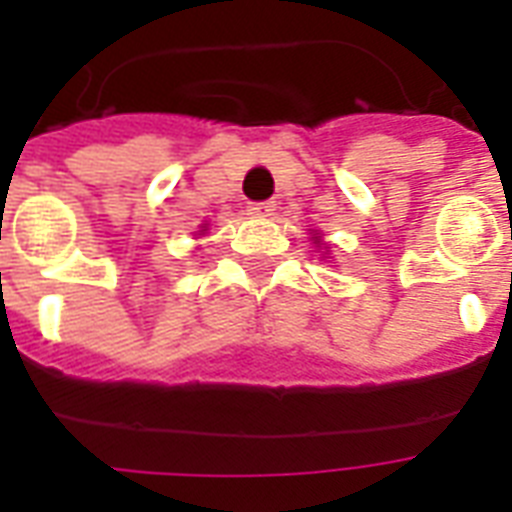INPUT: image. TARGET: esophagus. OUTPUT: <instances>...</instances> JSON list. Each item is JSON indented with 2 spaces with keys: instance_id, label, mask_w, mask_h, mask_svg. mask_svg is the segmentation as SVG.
I'll return each instance as SVG.
<instances>
[{
  "instance_id": "esophagus-1",
  "label": "esophagus",
  "mask_w": 512,
  "mask_h": 512,
  "mask_svg": "<svg viewBox=\"0 0 512 512\" xmlns=\"http://www.w3.org/2000/svg\"><path fill=\"white\" fill-rule=\"evenodd\" d=\"M247 212L252 217H271L273 215V201H255V204H249Z\"/></svg>"
}]
</instances>
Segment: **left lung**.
<instances>
[{"label": "left lung", "mask_w": 512, "mask_h": 512, "mask_svg": "<svg viewBox=\"0 0 512 512\" xmlns=\"http://www.w3.org/2000/svg\"><path fill=\"white\" fill-rule=\"evenodd\" d=\"M313 241H316V244H319V236H316V233H313Z\"/></svg>", "instance_id": "1"}]
</instances>
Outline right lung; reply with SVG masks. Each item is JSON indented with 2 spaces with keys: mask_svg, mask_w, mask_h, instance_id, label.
<instances>
[{
  "mask_svg": "<svg viewBox=\"0 0 512 512\" xmlns=\"http://www.w3.org/2000/svg\"><path fill=\"white\" fill-rule=\"evenodd\" d=\"M204 231H207V223H204V225H201V233H204Z\"/></svg>",
  "mask_w": 512,
  "mask_h": 512,
  "instance_id": "right-lung-1",
  "label": "right lung"
}]
</instances>
